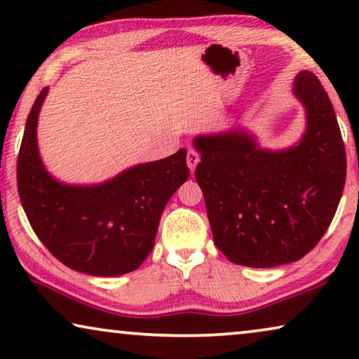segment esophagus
I'll return each instance as SVG.
<instances>
[{
    "mask_svg": "<svg viewBox=\"0 0 359 359\" xmlns=\"http://www.w3.org/2000/svg\"><path fill=\"white\" fill-rule=\"evenodd\" d=\"M186 163H188L189 170L194 173L196 166H198V163H199V154L194 149L188 150V155H186Z\"/></svg>",
    "mask_w": 359,
    "mask_h": 359,
    "instance_id": "1",
    "label": "esophagus"
}]
</instances>
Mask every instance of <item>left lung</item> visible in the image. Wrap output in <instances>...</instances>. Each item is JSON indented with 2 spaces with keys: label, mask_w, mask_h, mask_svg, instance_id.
Masks as SVG:
<instances>
[{
  "label": "left lung",
  "mask_w": 359,
  "mask_h": 359,
  "mask_svg": "<svg viewBox=\"0 0 359 359\" xmlns=\"http://www.w3.org/2000/svg\"><path fill=\"white\" fill-rule=\"evenodd\" d=\"M294 93L307 111L299 145L258 149L242 130L201 135L196 181L217 248L232 263L271 268L311 252L330 227L346 180V154L335 111L312 72Z\"/></svg>",
  "instance_id": "left-lung-1"
}]
</instances>
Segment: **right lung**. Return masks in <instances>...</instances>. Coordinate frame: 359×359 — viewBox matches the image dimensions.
<instances>
[{
    "label": "right lung",
    "mask_w": 359,
    "mask_h": 359,
    "mask_svg": "<svg viewBox=\"0 0 359 359\" xmlns=\"http://www.w3.org/2000/svg\"><path fill=\"white\" fill-rule=\"evenodd\" d=\"M47 88L27 116L18 156V191L39 240L65 266L93 276H121L149 257L166 203L188 180L186 150L137 165L95 186L62 184L43 168L37 117Z\"/></svg>",
    "instance_id": "right-lung-1"
}]
</instances>
